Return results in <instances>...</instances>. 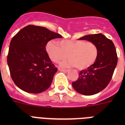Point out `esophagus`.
<instances>
[{
  "label": "esophagus",
  "instance_id": "34e87169",
  "mask_svg": "<svg viewBox=\"0 0 125 125\" xmlns=\"http://www.w3.org/2000/svg\"><path fill=\"white\" fill-rule=\"evenodd\" d=\"M59 70L60 71H62V72H65V73H68L69 71V69H63V68H59Z\"/></svg>",
  "mask_w": 125,
  "mask_h": 125
}]
</instances>
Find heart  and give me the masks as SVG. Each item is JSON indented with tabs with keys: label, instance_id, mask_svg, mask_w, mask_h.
<instances>
[{
	"label": "heart",
	"instance_id": "b5f03b06",
	"mask_svg": "<svg viewBox=\"0 0 125 125\" xmlns=\"http://www.w3.org/2000/svg\"><path fill=\"white\" fill-rule=\"evenodd\" d=\"M51 41L47 43L46 52L52 61L56 63L64 60L68 57V62L62 65L74 66L79 70L87 69L94 64L98 58V47L92 41L84 40Z\"/></svg>",
	"mask_w": 125,
	"mask_h": 125
}]
</instances>
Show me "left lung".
<instances>
[{
    "mask_svg": "<svg viewBox=\"0 0 125 125\" xmlns=\"http://www.w3.org/2000/svg\"><path fill=\"white\" fill-rule=\"evenodd\" d=\"M79 39L95 43L98 47V56L93 65L81 71L78 80L73 82L72 86L81 94L93 95L110 83L118 62L116 51L112 41L101 33L86 35Z\"/></svg>",
    "mask_w": 125,
    "mask_h": 125,
    "instance_id": "1",
    "label": "left lung"
}]
</instances>
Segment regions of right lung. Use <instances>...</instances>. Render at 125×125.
I'll use <instances>...</instances> for the list:
<instances>
[{"label":"right lung","mask_w":125,"mask_h":125,"mask_svg":"<svg viewBox=\"0 0 125 125\" xmlns=\"http://www.w3.org/2000/svg\"><path fill=\"white\" fill-rule=\"evenodd\" d=\"M60 34L47 28L29 25L12 37L7 55L10 74L18 88L30 93H40L51 84L57 68L46 50L47 43Z\"/></svg>","instance_id":"add662e5"}]
</instances>
